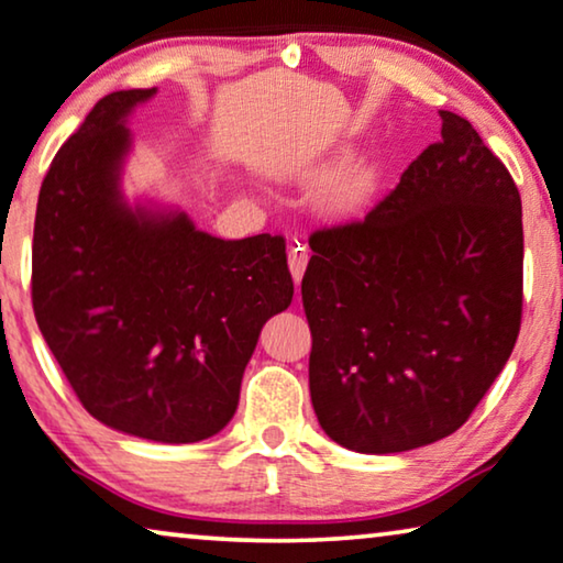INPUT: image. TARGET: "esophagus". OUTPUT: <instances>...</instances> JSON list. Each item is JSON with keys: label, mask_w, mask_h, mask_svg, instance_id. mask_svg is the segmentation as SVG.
Wrapping results in <instances>:
<instances>
[{"label": "esophagus", "mask_w": 563, "mask_h": 563, "mask_svg": "<svg viewBox=\"0 0 563 563\" xmlns=\"http://www.w3.org/2000/svg\"><path fill=\"white\" fill-rule=\"evenodd\" d=\"M308 260H311V252H308L303 244H292L288 252V267H290V275L296 283H300V278H303Z\"/></svg>", "instance_id": "34e87169"}]
</instances>
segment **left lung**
Instances as JSON below:
<instances>
[{"label":"left lung","mask_w":563,"mask_h":563,"mask_svg":"<svg viewBox=\"0 0 563 563\" xmlns=\"http://www.w3.org/2000/svg\"><path fill=\"white\" fill-rule=\"evenodd\" d=\"M367 217L311 234L300 292L313 410L362 454L466 423L516 346L522 209L500 157L454 112Z\"/></svg>","instance_id":"8db88e82"}]
</instances>
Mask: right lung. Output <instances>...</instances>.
I'll return each mask as SVG.
<instances>
[{
  "label": "right lung",
  "instance_id": "right-lung-1",
  "mask_svg": "<svg viewBox=\"0 0 563 563\" xmlns=\"http://www.w3.org/2000/svg\"><path fill=\"white\" fill-rule=\"evenodd\" d=\"M155 89L99 99L47 168L35 211L33 311L97 421L194 443L232 421L260 329L292 300L283 236L217 240L186 213L120 196L124 117Z\"/></svg>",
  "mask_w": 563,
  "mask_h": 563
}]
</instances>
